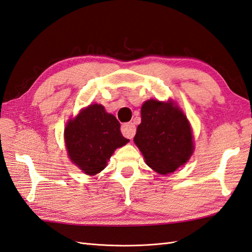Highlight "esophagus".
I'll return each instance as SVG.
<instances>
[{"instance_id": "obj_1", "label": "esophagus", "mask_w": 252, "mask_h": 252, "mask_svg": "<svg viewBox=\"0 0 252 252\" xmlns=\"http://www.w3.org/2000/svg\"><path fill=\"white\" fill-rule=\"evenodd\" d=\"M122 133L128 139H132L136 134V126H134L133 123H125V124L122 125Z\"/></svg>"}]
</instances>
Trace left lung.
Listing matches in <instances>:
<instances>
[{
    "mask_svg": "<svg viewBox=\"0 0 252 252\" xmlns=\"http://www.w3.org/2000/svg\"><path fill=\"white\" fill-rule=\"evenodd\" d=\"M192 139L186 115L172 100L150 99L141 107V124L133 141L156 172L169 174L185 164L194 150Z\"/></svg>",
    "mask_w": 252,
    "mask_h": 252,
    "instance_id": "obj_1",
    "label": "left lung"
}]
</instances>
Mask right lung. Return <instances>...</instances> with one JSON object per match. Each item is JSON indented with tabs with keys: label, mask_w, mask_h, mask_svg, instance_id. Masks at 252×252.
I'll use <instances>...</instances> for the list:
<instances>
[{
	"label": "right lung",
	"mask_w": 252,
	"mask_h": 252,
	"mask_svg": "<svg viewBox=\"0 0 252 252\" xmlns=\"http://www.w3.org/2000/svg\"><path fill=\"white\" fill-rule=\"evenodd\" d=\"M70 160L88 175L107 167L114 151L129 140L123 137L120 122L101 105H90L67 123L64 131Z\"/></svg>",
	"instance_id": "right-lung-1"
}]
</instances>
